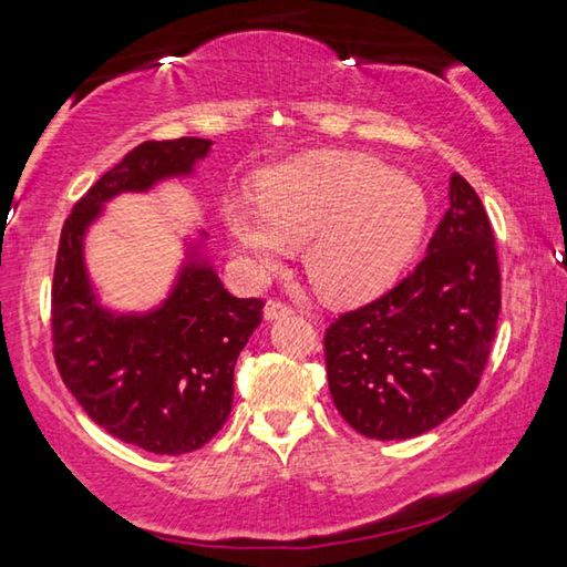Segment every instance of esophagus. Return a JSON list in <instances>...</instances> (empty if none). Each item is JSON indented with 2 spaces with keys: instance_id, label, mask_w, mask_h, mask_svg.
<instances>
[{
  "instance_id": "1",
  "label": "esophagus",
  "mask_w": 567,
  "mask_h": 567,
  "mask_svg": "<svg viewBox=\"0 0 567 567\" xmlns=\"http://www.w3.org/2000/svg\"><path fill=\"white\" fill-rule=\"evenodd\" d=\"M290 315H292V307L290 305H285L280 300H267V305H265V320L267 322L290 318Z\"/></svg>"
}]
</instances>
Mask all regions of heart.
<instances>
[{
    "label": "heart",
    "instance_id": "1",
    "mask_svg": "<svg viewBox=\"0 0 567 567\" xmlns=\"http://www.w3.org/2000/svg\"><path fill=\"white\" fill-rule=\"evenodd\" d=\"M225 229L255 275L305 245V272L334 302L398 280L417 252L430 199L415 177L358 152H310L267 169L260 197H229Z\"/></svg>",
    "mask_w": 567,
    "mask_h": 567
}]
</instances>
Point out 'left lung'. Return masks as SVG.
Wrapping results in <instances>:
<instances>
[{
    "mask_svg": "<svg viewBox=\"0 0 567 567\" xmlns=\"http://www.w3.org/2000/svg\"><path fill=\"white\" fill-rule=\"evenodd\" d=\"M427 255L380 300L340 315L324 334L334 408L372 440H408L465 405L483 375L501 315L491 219L465 177Z\"/></svg>",
    "mask_w": 567,
    "mask_h": 567,
    "instance_id": "left-lung-1",
    "label": "left lung"
}]
</instances>
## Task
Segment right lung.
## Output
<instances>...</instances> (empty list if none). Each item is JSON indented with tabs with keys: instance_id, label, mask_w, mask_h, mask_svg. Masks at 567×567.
Segmentation results:
<instances>
[{
	"instance_id": "right-lung-1",
	"label": "right lung",
	"mask_w": 567,
	"mask_h": 567,
	"mask_svg": "<svg viewBox=\"0 0 567 567\" xmlns=\"http://www.w3.org/2000/svg\"><path fill=\"white\" fill-rule=\"evenodd\" d=\"M213 140L145 142L94 182L66 217L52 285L54 362L84 412L110 435L155 455L199 450L233 410L235 362L262 320V300L235 297L207 255L209 235L182 237L167 295L147 310L102 300L87 235L114 197L195 177Z\"/></svg>"
}]
</instances>
